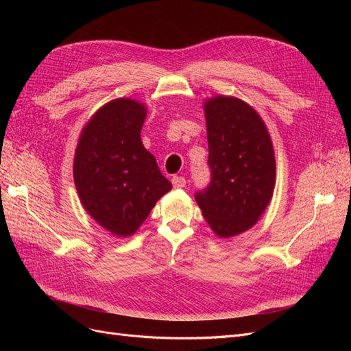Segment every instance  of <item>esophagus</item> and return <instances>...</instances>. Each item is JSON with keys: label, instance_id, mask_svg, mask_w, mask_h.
Segmentation results:
<instances>
[{"label": "esophagus", "instance_id": "obj_1", "mask_svg": "<svg viewBox=\"0 0 351 351\" xmlns=\"http://www.w3.org/2000/svg\"><path fill=\"white\" fill-rule=\"evenodd\" d=\"M173 186L174 189H183L186 187V178L184 177H173Z\"/></svg>", "mask_w": 351, "mask_h": 351}]
</instances>
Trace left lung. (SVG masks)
I'll return each mask as SVG.
<instances>
[{"mask_svg":"<svg viewBox=\"0 0 351 351\" xmlns=\"http://www.w3.org/2000/svg\"><path fill=\"white\" fill-rule=\"evenodd\" d=\"M210 182L195 193L217 236H237L256 224L272 197L275 156L267 125L250 105L232 97L205 104Z\"/></svg>","mask_w":351,"mask_h":351,"instance_id":"obj_1","label":"left lung"}]
</instances>
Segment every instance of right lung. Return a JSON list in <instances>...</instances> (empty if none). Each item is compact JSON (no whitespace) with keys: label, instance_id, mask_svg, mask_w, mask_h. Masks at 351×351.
I'll use <instances>...</instances> for the list:
<instances>
[{"label":"right lung","instance_id":"add662e5","mask_svg":"<svg viewBox=\"0 0 351 351\" xmlns=\"http://www.w3.org/2000/svg\"><path fill=\"white\" fill-rule=\"evenodd\" d=\"M145 117L146 108L133 99L105 104L83 129L74 156V184L84 209L120 237L132 236L173 187L141 141Z\"/></svg>","mask_w":351,"mask_h":351}]
</instances>
